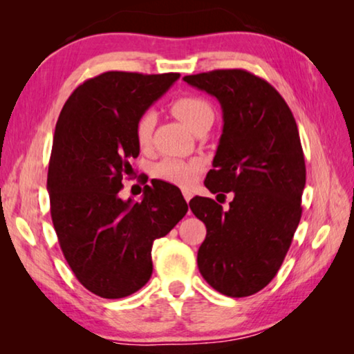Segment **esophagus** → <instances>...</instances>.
Masks as SVG:
<instances>
[{
    "instance_id": "1",
    "label": "esophagus",
    "mask_w": 354,
    "mask_h": 354,
    "mask_svg": "<svg viewBox=\"0 0 354 354\" xmlns=\"http://www.w3.org/2000/svg\"><path fill=\"white\" fill-rule=\"evenodd\" d=\"M183 195H184V200H185V201H190V198H192V190L184 189V190H183Z\"/></svg>"
}]
</instances>
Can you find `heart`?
Returning a JSON list of instances; mask_svg holds the SVG:
<instances>
[{
	"instance_id": "obj_1",
	"label": "heart",
	"mask_w": 354,
	"mask_h": 354,
	"mask_svg": "<svg viewBox=\"0 0 354 354\" xmlns=\"http://www.w3.org/2000/svg\"><path fill=\"white\" fill-rule=\"evenodd\" d=\"M173 115L178 117L190 131H194L203 118L212 117V109L207 101L198 97H181L171 103ZM154 128V113L145 112L137 120L136 140L140 148H147L151 142ZM201 171V162L196 159L184 160L178 158H165L154 165L153 175L160 181L183 185L194 184Z\"/></svg>"
}]
</instances>
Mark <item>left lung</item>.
Segmentation results:
<instances>
[{
  "instance_id": "left-lung-1",
  "label": "left lung",
  "mask_w": 354,
  "mask_h": 354,
  "mask_svg": "<svg viewBox=\"0 0 354 354\" xmlns=\"http://www.w3.org/2000/svg\"><path fill=\"white\" fill-rule=\"evenodd\" d=\"M183 80L218 100L223 131L205 185L234 194L227 211L205 196L189 203L207 231L200 273L226 297L253 295L278 273L301 218L306 165L295 118L277 88L245 70Z\"/></svg>"
}]
</instances>
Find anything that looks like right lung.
<instances>
[{
	"label": "right lung",
	"mask_w": 354,
	"mask_h": 354,
	"mask_svg": "<svg viewBox=\"0 0 354 354\" xmlns=\"http://www.w3.org/2000/svg\"><path fill=\"white\" fill-rule=\"evenodd\" d=\"M178 77L106 71L75 88L56 123L46 179L53 225L75 277L98 297L142 289L153 273V242L189 209L181 190L159 179L142 201L118 196L140 151L137 120Z\"/></svg>",
	"instance_id": "add662e5"
}]
</instances>
